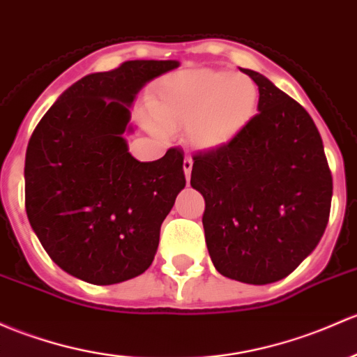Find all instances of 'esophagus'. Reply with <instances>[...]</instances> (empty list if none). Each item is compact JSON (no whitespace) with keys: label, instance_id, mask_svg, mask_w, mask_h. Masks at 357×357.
<instances>
[{"label":"esophagus","instance_id":"esophagus-1","mask_svg":"<svg viewBox=\"0 0 357 357\" xmlns=\"http://www.w3.org/2000/svg\"><path fill=\"white\" fill-rule=\"evenodd\" d=\"M183 169H185L186 179H190L191 169H193V159H191V155H186L185 157V160H183Z\"/></svg>","mask_w":357,"mask_h":357}]
</instances>
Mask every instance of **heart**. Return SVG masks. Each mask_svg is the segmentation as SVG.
<instances>
[{"label":"heart","mask_w":357,"mask_h":357,"mask_svg":"<svg viewBox=\"0 0 357 357\" xmlns=\"http://www.w3.org/2000/svg\"><path fill=\"white\" fill-rule=\"evenodd\" d=\"M258 87L251 78L229 71L188 70L169 75L159 84L153 111L159 130L188 126L195 147H226L253 121Z\"/></svg>","instance_id":"b5f03b06"}]
</instances>
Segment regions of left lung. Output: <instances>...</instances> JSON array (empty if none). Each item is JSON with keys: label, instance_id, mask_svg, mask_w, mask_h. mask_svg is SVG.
<instances>
[{"label": "left lung", "instance_id": "8db88e82", "mask_svg": "<svg viewBox=\"0 0 357 357\" xmlns=\"http://www.w3.org/2000/svg\"><path fill=\"white\" fill-rule=\"evenodd\" d=\"M258 85V114L226 147L193 155L191 186L213 267L229 279L264 286L284 279L317 248L332 204L324 142L305 107L268 78Z\"/></svg>", "mask_w": 357, "mask_h": 357}]
</instances>
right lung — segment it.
<instances>
[{"label": "right lung", "instance_id": "obj_1", "mask_svg": "<svg viewBox=\"0 0 357 357\" xmlns=\"http://www.w3.org/2000/svg\"><path fill=\"white\" fill-rule=\"evenodd\" d=\"M179 63L135 59L92 73L59 96L25 153V210L51 260L97 286L150 267L160 226L185 188L183 152L140 162L123 138L147 82Z\"/></svg>", "mask_w": 357, "mask_h": 357}]
</instances>
